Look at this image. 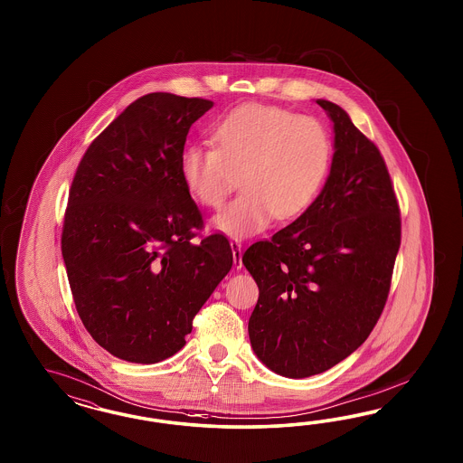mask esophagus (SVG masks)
<instances>
[{"mask_svg":"<svg viewBox=\"0 0 463 463\" xmlns=\"http://www.w3.org/2000/svg\"><path fill=\"white\" fill-rule=\"evenodd\" d=\"M231 248H232V258H234V267L241 269L242 268V246H241V242L239 241H232L231 242Z\"/></svg>","mask_w":463,"mask_h":463,"instance_id":"obj_1","label":"esophagus"}]
</instances>
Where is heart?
I'll list each match as a JSON object with an SVG mask.
<instances>
[{"label":"heart","mask_w":463,"mask_h":463,"mask_svg":"<svg viewBox=\"0 0 463 463\" xmlns=\"http://www.w3.org/2000/svg\"><path fill=\"white\" fill-rule=\"evenodd\" d=\"M213 142L215 147L188 146L180 173L188 194L209 209H219L242 183L244 192L212 221L231 238L252 236L273 217H298L319 195L331 168L327 127L275 105L234 109L213 128Z\"/></svg>","instance_id":"heart-1"}]
</instances>
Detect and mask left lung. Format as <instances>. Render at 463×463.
<instances>
[{"mask_svg":"<svg viewBox=\"0 0 463 463\" xmlns=\"http://www.w3.org/2000/svg\"><path fill=\"white\" fill-rule=\"evenodd\" d=\"M335 128V155L317 198L242 263L260 297L248 331L275 373L306 379L362 346L379 321L401 246V212L377 146L339 105L317 99Z\"/></svg>","mask_w":463,"mask_h":463,"instance_id":"left-lung-1","label":"left lung"}]
</instances>
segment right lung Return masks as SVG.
Listing matches in <instances>:
<instances>
[{
    "instance_id": "obj_1",
    "label": "right lung",
    "mask_w": 463,
    "mask_h": 463,
    "mask_svg": "<svg viewBox=\"0 0 463 463\" xmlns=\"http://www.w3.org/2000/svg\"><path fill=\"white\" fill-rule=\"evenodd\" d=\"M212 107L140 97L90 144L71 184L61 248L76 310L101 348L130 364L182 350L232 267L225 236L196 239L203 221L180 173L188 130Z\"/></svg>"
}]
</instances>
